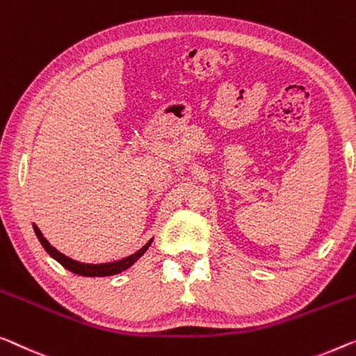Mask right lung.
<instances>
[{
	"instance_id": "right-lung-1",
	"label": "right lung",
	"mask_w": 356,
	"mask_h": 356,
	"mask_svg": "<svg viewBox=\"0 0 356 356\" xmlns=\"http://www.w3.org/2000/svg\"><path fill=\"white\" fill-rule=\"evenodd\" d=\"M33 230L35 235L38 238L41 246L46 249V252L54 259V261L59 262L60 265H63L67 270H70L72 273L75 275H81V277H89V278H95V277H111V275H118L121 272H124L129 267H132L139 259L144 256L147 252V249L150 248L153 238H150L144 246H142L139 251L131 254V256L120 259V261H113V262H105V264H84V262H78L75 259L67 257L65 254H62L60 251H57L54 246H51V243L42 236L41 230L33 224Z\"/></svg>"
}]
</instances>
